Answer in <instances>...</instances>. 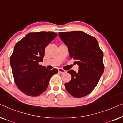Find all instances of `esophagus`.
Instances as JSON below:
<instances>
[{"label":"esophagus","instance_id":"obj_1","mask_svg":"<svg viewBox=\"0 0 123 123\" xmlns=\"http://www.w3.org/2000/svg\"><path fill=\"white\" fill-rule=\"evenodd\" d=\"M58 71H59V73H62V74L64 73H65V72H66L65 70H64L63 69H62V68H59L58 69Z\"/></svg>","mask_w":123,"mask_h":123}]
</instances>
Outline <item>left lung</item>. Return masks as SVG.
Returning <instances> with one entry per match:
<instances>
[{"mask_svg": "<svg viewBox=\"0 0 123 123\" xmlns=\"http://www.w3.org/2000/svg\"><path fill=\"white\" fill-rule=\"evenodd\" d=\"M59 36L79 66L78 72L68 71L72 78L65 83V88L74 97L86 96L95 88L103 74V53L97 40L83 32H59Z\"/></svg>", "mask_w": 123, "mask_h": 123, "instance_id": "obj_1", "label": "left lung"}]
</instances>
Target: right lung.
Segmentation results:
<instances>
[{
	"instance_id": "add662e5",
	"label": "right lung",
	"mask_w": 123,
	"mask_h": 123,
	"mask_svg": "<svg viewBox=\"0 0 123 123\" xmlns=\"http://www.w3.org/2000/svg\"><path fill=\"white\" fill-rule=\"evenodd\" d=\"M57 35L51 32L29 33L15 45L10 64L17 86L26 95H41L58 73L57 69L49 70L38 64L43 61L45 48Z\"/></svg>"
}]
</instances>
